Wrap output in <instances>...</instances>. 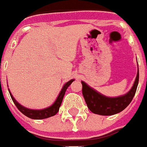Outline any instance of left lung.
I'll return each mask as SVG.
<instances>
[{
    "label": "left lung",
    "mask_w": 147,
    "mask_h": 147,
    "mask_svg": "<svg viewBox=\"0 0 147 147\" xmlns=\"http://www.w3.org/2000/svg\"><path fill=\"white\" fill-rule=\"evenodd\" d=\"M139 80V71L131 89L125 95L117 97H109L104 96L92 88L88 86L85 82L81 81L82 93L85 100L88 108L95 114L103 116H110L118 113L124 110L132 101L136 92Z\"/></svg>",
    "instance_id": "8db88e82"
}]
</instances>
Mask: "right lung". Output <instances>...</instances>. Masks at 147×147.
Wrapping results in <instances>:
<instances>
[{
	"mask_svg": "<svg viewBox=\"0 0 147 147\" xmlns=\"http://www.w3.org/2000/svg\"><path fill=\"white\" fill-rule=\"evenodd\" d=\"M75 80H71L68 82H67L65 84L63 85V88L61 89L59 94L58 96V97L55 100V101L53 103L52 105L49 107L46 108V109H28L22 106L21 104H19L14 97L13 96V95L11 94L10 91L9 92V94L13 101L15 104V105L17 106V108L18 109L21 113H22L24 115H26L28 117L31 118V119H36V120H40V119H45V118H48L50 117H52L56 114L57 113L59 112V107H60L62 101H63V96L65 95L66 90L67 89V88L71 85V84Z\"/></svg>",
	"mask_w": 147,
	"mask_h": 147,
	"instance_id": "add662e5",
	"label": "right lung"
}]
</instances>
